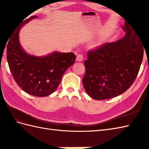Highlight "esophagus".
<instances>
[{
	"instance_id": "34e87169",
	"label": "esophagus",
	"mask_w": 149,
	"mask_h": 149,
	"mask_svg": "<svg viewBox=\"0 0 149 149\" xmlns=\"http://www.w3.org/2000/svg\"><path fill=\"white\" fill-rule=\"evenodd\" d=\"M76 59H77V61H81L83 59V55L81 54H79L77 56Z\"/></svg>"
}]
</instances>
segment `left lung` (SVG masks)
Returning a JSON list of instances; mask_svg holds the SVG:
<instances>
[{"label":"left lung","instance_id":"1","mask_svg":"<svg viewBox=\"0 0 149 149\" xmlns=\"http://www.w3.org/2000/svg\"><path fill=\"white\" fill-rule=\"evenodd\" d=\"M122 29L125 32L122 38L88 52L83 83L92 99L118 96L131 86L137 77L143 57V42L126 22Z\"/></svg>","mask_w":149,"mask_h":149}]
</instances>
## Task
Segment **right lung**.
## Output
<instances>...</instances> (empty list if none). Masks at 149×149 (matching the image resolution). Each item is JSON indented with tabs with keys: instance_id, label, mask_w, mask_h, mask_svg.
Listing matches in <instances>:
<instances>
[{
	"instance_id": "add662e5",
	"label": "right lung",
	"mask_w": 149,
	"mask_h": 149,
	"mask_svg": "<svg viewBox=\"0 0 149 149\" xmlns=\"http://www.w3.org/2000/svg\"><path fill=\"white\" fill-rule=\"evenodd\" d=\"M32 16L22 22L11 33L7 45V60L15 81L22 90L36 97H45L59 86L62 76L74 64V53L54 52L44 57L27 54L19 42V31L22 26L33 18Z\"/></svg>"
}]
</instances>
